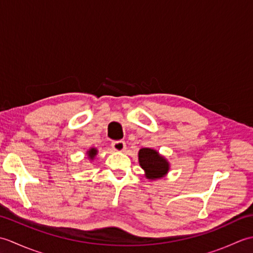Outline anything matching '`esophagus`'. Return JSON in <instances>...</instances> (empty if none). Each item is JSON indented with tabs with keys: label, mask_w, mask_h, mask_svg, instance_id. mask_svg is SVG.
I'll return each mask as SVG.
<instances>
[{
	"label": "esophagus",
	"mask_w": 253,
	"mask_h": 253,
	"mask_svg": "<svg viewBox=\"0 0 253 253\" xmlns=\"http://www.w3.org/2000/svg\"><path fill=\"white\" fill-rule=\"evenodd\" d=\"M112 148L114 151L123 152V151H125V149H126V143L122 140L114 141V142H112Z\"/></svg>",
	"instance_id": "obj_1"
}]
</instances>
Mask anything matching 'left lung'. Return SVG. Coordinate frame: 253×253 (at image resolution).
<instances>
[{
    "label": "left lung",
    "instance_id": "8db88e82",
    "mask_svg": "<svg viewBox=\"0 0 253 253\" xmlns=\"http://www.w3.org/2000/svg\"><path fill=\"white\" fill-rule=\"evenodd\" d=\"M139 164L143 169L148 179L162 178L169 169V163L158 151L150 148H142L138 153Z\"/></svg>",
    "mask_w": 253,
    "mask_h": 253
}]
</instances>
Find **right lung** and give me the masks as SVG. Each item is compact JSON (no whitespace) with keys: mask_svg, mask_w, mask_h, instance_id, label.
Masks as SVG:
<instances>
[{"mask_svg":"<svg viewBox=\"0 0 253 253\" xmlns=\"http://www.w3.org/2000/svg\"><path fill=\"white\" fill-rule=\"evenodd\" d=\"M96 153H98V150L94 149V148H91V149L89 150V151L87 152L89 159H91V160H93V159H94V157L96 155Z\"/></svg>","mask_w":253,"mask_h":253,"instance_id":"right-lung-1","label":"right lung"}]
</instances>
